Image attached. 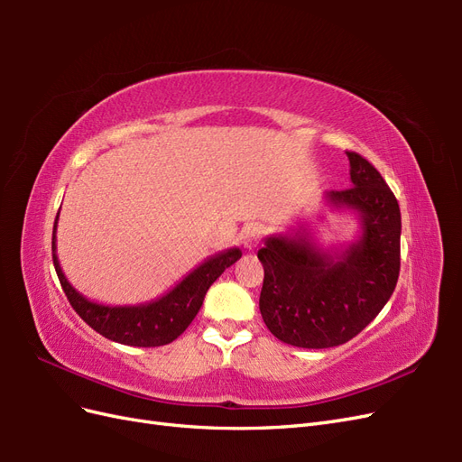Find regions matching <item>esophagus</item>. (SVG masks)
I'll use <instances>...</instances> for the list:
<instances>
[{
  "label": "esophagus",
  "mask_w": 462,
  "mask_h": 462,
  "mask_svg": "<svg viewBox=\"0 0 462 462\" xmlns=\"http://www.w3.org/2000/svg\"><path fill=\"white\" fill-rule=\"evenodd\" d=\"M262 241V227L258 226H246L241 231V243L246 250H254Z\"/></svg>",
  "instance_id": "1"
}]
</instances>
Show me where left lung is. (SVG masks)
<instances>
[{"instance_id":"8db88e82","label":"left lung","mask_w":462,"mask_h":462,"mask_svg":"<svg viewBox=\"0 0 462 462\" xmlns=\"http://www.w3.org/2000/svg\"><path fill=\"white\" fill-rule=\"evenodd\" d=\"M351 187L326 190L324 204L358 219L355 239L324 248L310 229L265 236L260 312L279 341L302 348L346 343L382 312L399 279L401 209L375 167L346 152Z\"/></svg>"}]
</instances>
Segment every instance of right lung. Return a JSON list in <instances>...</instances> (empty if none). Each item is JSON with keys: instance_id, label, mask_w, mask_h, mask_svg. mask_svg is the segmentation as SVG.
I'll use <instances>...</instances> for the list:
<instances>
[{"instance_id": "obj_1", "label": "right lung", "mask_w": 462, "mask_h": 462, "mask_svg": "<svg viewBox=\"0 0 462 462\" xmlns=\"http://www.w3.org/2000/svg\"><path fill=\"white\" fill-rule=\"evenodd\" d=\"M58 217L53 223L51 256L55 272L65 295L71 302L75 312L87 324L104 337L131 346H162L175 341L183 333L194 316L199 314L206 292L216 279L226 272L229 265L243 256L241 248H227L209 256L199 263L190 273L171 287L162 297L143 304H102L87 299L85 295L69 283L61 263L58 260V245H55V231H58Z\"/></svg>"}]
</instances>
